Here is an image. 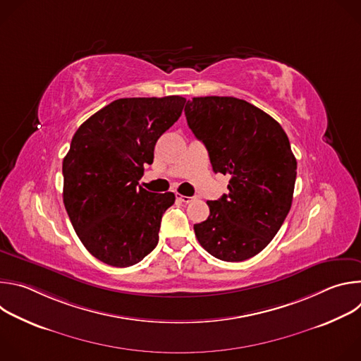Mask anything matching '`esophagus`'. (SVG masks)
Listing matches in <instances>:
<instances>
[{"label": "esophagus", "mask_w": 361, "mask_h": 361, "mask_svg": "<svg viewBox=\"0 0 361 361\" xmlns=\"http://www.w3.org/2000/svg\"><path fill=\"white\" fill-rule=\"evenodd\" d=\"M176 197H177L178 201L185 202V204H188V202H191L194 200V197H187V195H181V194H176Z\"/></svg>", "instance_id": "esophagus-1"}]
</instances>
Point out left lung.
<instances>
[{
  "instance_id": "1",
  "label": "left lung",
  "mask_w": 361,
  "mask_h": 361,
  "mask_svg": "<svg viewBox=\"0 0 361 361\" xmlns=\"http://www.w3.org/2000/svg\"><path fill=\"white\" fill-rule=\"evenodd\" d=\"M185 118L209 151L214 173L230 174L228 194L207 201L194 224L201 247L223 262H244L267 247L293 201L297 161L281 126L234 97H194Z\"/></svg>"
}]
</instances>
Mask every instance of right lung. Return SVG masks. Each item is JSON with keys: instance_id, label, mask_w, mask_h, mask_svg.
<instances>
[{"instance_id": "right-lung-1", "label": "right lung", "mask_w": 361, "mask_h": 361, "mask_svg": "<svg viewBox=\"0 0 361 361\" xmlns=\"http://www.w3.org/2000/svg\"><path fill=\"white\" fill-rule=\"evenodd\" d=\"M180 95L120 98L75 131L63 161V200L84 247L113 267H130L156 248L173 192L138 185L157 140L180 118Z\"/></svg>"}]
</instances>
